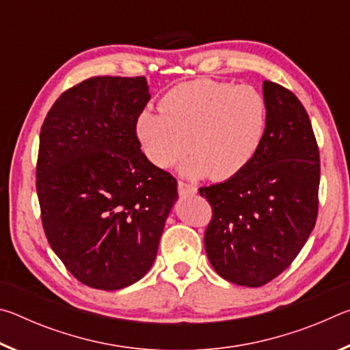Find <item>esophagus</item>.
I'll return each instance as SVG.
<instances>
[{
	"mask_svg": "<svg viewBox=\"0 0 350 350\" xmlns=\"http://www.w3.org/2000/svg\"><path fill=\"white\" fill-rule=\"evenodd\" d=\"M177 189H179V194L180 196H189V194H196L198 193V188L194 185H189V183H185L179 180L177 182Z\"/></svg>",
	"mask_w": 350,
	"mask_h": 350,
	"instance_id": "esophagus-1",
	"label": "esophagus"
}]
</instances>
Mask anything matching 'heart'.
Here are the masks:
<instances>
[{
    "instance_id": "heart-1",
    "label": "heart",
    "mask_w": 350,
    "mask_h": 350,
    "mask_svg": "<svg viewBox=\"0 0 350 350\" xmlns=\"http://www.w3.org/2000/svg\"><path fill=\"white\" fill-rule=\"evenodd\" d=\"M162 114L145 111L135 134L154 167L167 170L189 150L182 174L227 180L256 154L267 128V103L250 85L199 79L182 83L161 100Z\"/></svg>"
}]
</instances>
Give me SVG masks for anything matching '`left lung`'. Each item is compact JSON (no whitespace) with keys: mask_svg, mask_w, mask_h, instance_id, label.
I'll list each match as a JSON object with an SVG mask.
<instances>
[{"mask_svg":"<svg viewBox=\"0 0 350 350\" xmlns=\"http://www.w3.org/2000/svg\"><path fill=\"white\" fill-rule=\"evenodd\" d=\"M267 128L250 163L232 179L199 188L213 217L205 252L224 280L260 287L281 275L309 239L318 216L319 151L293 92L264 81Z\"/></svg>","mask_w":350,"mask_h":350,"instance_id":"1","label":"left lung"}]
</instances>
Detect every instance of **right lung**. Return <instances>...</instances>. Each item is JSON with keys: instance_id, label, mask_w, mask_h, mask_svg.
Segmentation results:
<instances>
[{"instance_id": "1", "label": "right lung", "mask_w": 350, "mask_h": 350, "mask_svg": "<svg viewBox=\"0 0 350 350\" xmlns=\"http://www.w3.org/2000/svg\"><path fill=\"white\" fill-rule=\"evenodd\" d=\"M145 77H91L63 92L40 133L37 194L52 250L77 280L118 290L156 259L177 180L140 150Z\"/></svg>"}]
</instances>
